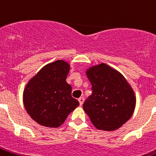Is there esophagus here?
<instances>
[{"label":"esophagus","mask_w":156,"mask_h":156,"mask_svg":"<svg viewBox=\"0 0 156 156\" xmlns=\"http://www.w3.org/2000/svg\"><path fill=\"white\" fill-rule=\"evenodd\" d=\"M78 101H79V104H80V106H82L83 103V101H84V98H83V97H80V98H78Z\"/></svg>","instance_id":"34e87169"}]
</instances>
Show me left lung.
I'll list each match as a JSON object with an SVG mask.
<instances>
[{
	"label": "left lung",
	"mask_w": 156,
	"mask_h": 156,
	"mask_svg": "<svg viewBox=\"0 0 156 156\" xmlns=\"http://www.w3.org/2000/svg\"><path fill=\"white\" fill-rule=\"evenodd\" d=\"M86 75L92 85V94L83 105L84 112L98 130H117L134 113L133 89L122 74L105 63L88 68Z\"/></svg>",
	"instance_id": "left-lung-1"
}]
</instances>
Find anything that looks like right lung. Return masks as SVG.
I'll return each instance as SVG.
<instances>
[{
    "instance_id": "1",
    "label": "right lung",
    "mask_w": 156,
    "mask_h": 156,
    "mask_svg": "<svg viewBox=\"0 0 156 156\" xmlns=\"http://www.w3.org/2000/svg\"><path fill=\"white\" fill-rule=\"evenodd\" d=\"M70 65L58 60L44 66L25 85L23 102L30 118L45 127L61 126L79 105L66 79Z\"/></svg>"
}]
</instances>
